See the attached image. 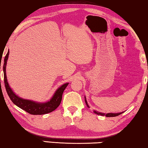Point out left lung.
<instances>
[{"label":"left lung","mask_w":148,"mask_h":148,"mask_svg":"<svg viewBox=\"0 0 148 148\" xmlns=\"http://www.w3.org/2000/svg\"><path fill=\"white\" fill-rule=\"evenodd\" d=\"M86 98V97H85ZM86 103L87 104V106H88V103H87V101L86 100ZM89 107V106H88ZM94 112L96 113V114H100V115H105L106 117H113V116H119V115H120L122 114L123 112H119V113H108V114H105L104 113H102V112H96V111H94Z\"/></svg>","instance_id":"1"}]
</instances>
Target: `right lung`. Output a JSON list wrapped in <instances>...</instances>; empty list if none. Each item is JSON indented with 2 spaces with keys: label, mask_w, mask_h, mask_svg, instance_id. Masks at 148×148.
I'll use <instances>...</instances> for the list:
<instances>
[{
  "label": "right lung",
  "mask_w": 148,
  "mask_h": 148,
  "mask_svg": "<svg viewBox=\"0 0 148 148\" xmlns=\"http://www.w3.org/2000/svg\"><path fill=\"white\" fill-rule=\"evenodd\" d=\"M9 51H8L7 54H6L5 59H4L3 64V72H4V82H5V86L7 91L8 96H9L12 102L15 104L16 106L19 107L20 108L23 109L26 112L31 114H44L47 113L51 112L55 110L57 107L59 106L62 100V96L63 94L64 90H65L67 84H64L56 91L55 94L51 98V100L48 101V102L45 103H38L34 101L25 100V99L19 98L17 95L14 94V92L10 88L9 84L7 82V75H6V65H7V60L9 57Z\"/></svg>",
  "instance_id": "obj_1"
}]
</instances>
